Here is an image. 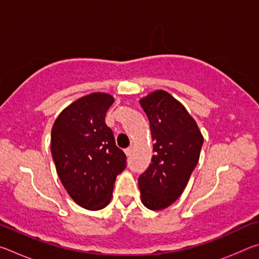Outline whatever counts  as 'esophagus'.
Here are the masks:
<instances>
[{"instance_id": "1", "label": "esophagus", "mask_w": 259, "mask_h": 259, "mask_svg": "<svg viewBox=\"0 0 259 259\" xmlns=\"http://www.w3.org/2000/svg\"><path fill=\"white\" fill-rule=\"evenodd\" d=\"M131 152H133V147H128V148H125V150H124V153H125L126 156H130Z\"/></svg>"}]
</instances>
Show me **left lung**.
I'll list each match as a JSON object with an SVG mask.
<instances>
[{
  "instance_id": "1",
  "label": "left lung",
  "mask_w": 259,
  "mask_h": 259,
  "mask_svg": "<svg viewBox=\"0 0 259 259\" xmlns=\"http://www.w3.org/2000/svg\"><path fill=\"white\" fill-rule=\"evenodd\" d=\"M150 121L151 164L138 178L142 202L150 210L172 204L185 190L198 164L203 136L182 103L164 90L139 100Z\"/></svg>"
}]
</instances>
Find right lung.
Segmentation results:
<instances>
[{
    "instance_id": "add662e5",
    "label": "right lung",
    "mask_w": 259,
    "mask_h": 259,
    "mask_svg": "<svg viewBox=\"0 0 259 259\" xmlns=\"http://www.w3.org/2000/svg\"><path fill=\"white\" fill-rule=\"evenodd\" d=\"M113 96L93 93L78 98L57 117L51 130V154L57 174L73 201L88 210L111 202L116 176L126 156L105 123Z\"/></svg>"
}]
</instances>
